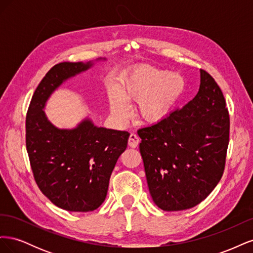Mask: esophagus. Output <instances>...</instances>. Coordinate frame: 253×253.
<instances>
[{"instance_id":"esophagus-1","label":"esophagus","mask_w":253,"mask_h":253,"mask_svg":"<svg viewBox=\"0 0 253 253\" xmlns=\"http://www.w3.org/2000/svg\"><path fill=\"white\" fill-rule=\"evenodd\" d=\"M140 142V139L139 137L137 136L136 134L132 133L131 135H129V138H128V145L131 148H136L137 145H138V143Z\"/></svg>"}]
</instances>
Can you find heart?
<instances>
[{
    "instance_id": "b5f03b06",
    "label": "heart",
    "mask_w": 253,
    "mask_h": 253,
    "mask_svg": "<svg viewBox=\"0 0 253 253\" xmlns=\"http://www.w3.org/2000/svg\"><path fill=\"white\" fill-rule=\"evenodd\" d=\"M183 89L185 80L179 74L143 66L120 82L119 95L110 97L111 111L115 118L126 121L129 115L126 101H138V116L143 121L156 122L169 114Z\"/></svg>"
}]
</instances>
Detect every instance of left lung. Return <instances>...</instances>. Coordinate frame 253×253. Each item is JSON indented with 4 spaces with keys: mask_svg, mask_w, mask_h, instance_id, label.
Returning <instances> with one entry per match:
<instances>
[{
    "mask_svg": "<svg viewBox=\"0 0 253 253\" xmlns=\"http://www.w3.org/2000/svg\"><path fill=\"white\" fill-rule=\"evenodd\" d=\"M230 117L223 91L201 70L196 96L157 124L138 129L153 202L165 211L202 203L224 174Z\"/></svg>",
    "mask_w": 253,
    "mask_h": 253,
    "instance_id": "left-lung-1",
    "label": "left lung"
}]
</instances>
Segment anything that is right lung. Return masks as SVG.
Instances as JSON below:
<instances>
[{
	"label": "right lung",
	"instance_id": "obj_1",
	"mask_svg": "<svg viewBox=\"0 0 253 253\" xmlns=\"http://www.w3.org/2000/svg\"><path fill=\"white\" fill-rule=\"evenodd\" d=\"M90 62L52 66L36 88L26 114V149L41 192L61 209L94 211L104 202L111 174L126 149L129 133L95 126L86 119L74 129H59L43 111L50 94Z\"/></svg>",
	"mask_w": 253,
	"mask_h": 253
}]
</instances>
